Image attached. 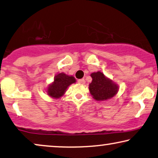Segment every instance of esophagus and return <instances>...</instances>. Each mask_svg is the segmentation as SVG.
<instances>
[{
    "instance_id": "34e87169",
    "label": "esophagus",
    "mask_w": 158,
    "mask_h": 158,
    "mask_svg": "<svg viewBox=\"0 0 158 158\" xmlns=\"http://www.w3.org/2000/svg\"><path fill=\"white\" fill-rule=\"evenodd\" d=\"M77 82H78L79 84H84V83H85V80H84V79H78V80H77Z\"/></svg>"
}]
</instances>
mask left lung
Returning a JSON list of instances; mask_svg holds the SVG:
<instances>
[{
	"label": "left lung",
	"instance_id": "obj_1",
	"mask_svg": "<svg viewBox=\"0 0 158 158\" xmlns=\"http://www.w3.org/2000/svg\"><path fill=\"white\" fill-rule=\"evenodd\" d=\"M92 81L89 84V91L94 99L98 101L106 100L114 97L117 92V86L106 79L100 72L91 74Z\"/></svg>",
	"mask_w": 158,
	"mask_h": 158
}]
</instances>
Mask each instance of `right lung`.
<instances>
[{"mask_svg":"<svg viewBox=\"0 0 158 158\" xmlns=\"http://www.w3.org/2000/svg\"><path fill=\"white\" fill-rule=\"evenodd\" d=\"M75 81L74 77H69L64 73L59 74L55 77L54 83L48 86V94L54 98H59L64 94L68 86Z\"/></svg>","mask_w":158,"mask_h":158,"instance_id":"obj_1","label":"right lung"}]
</instances>
